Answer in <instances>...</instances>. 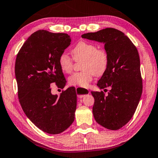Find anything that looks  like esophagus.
Segmentation results:
<instances>
[{
	"instance_id": "esophagus-1",
	"label": "esophagus",
	"mask_w": 158,
	"mask_h": 158,
	"mask_svg": "<svg viewBox=\"0 0 158 158\" xmlns=\"http://www.w3.org/2000/svg\"><path fill=\"white\" fill-rule=\"evenodd\" d=\"M76 89H77V96H78V97L80 98H82L86 96V95L90 94V91L88 89H81V88H77Z\"/></svg>"
}]
</instances>
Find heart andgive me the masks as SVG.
Masks as SVG:
<instances>
[{"label": "heart", "instance_id": "1", "mask_svg": "<svg viewBox=\"0 0 158 158\" xmlns=\"http://www.w3.org/2000/svg\"><path fill=\"white\" fill-rule=\"evenodd\" d=\"M72 54L75 60H83L81 69L83 71L75 72L69 77V84L86 88L92 81L93 77L101 76L107 70L109 57L104 49L97 48L94 44L87 41H79L72 49ZM59 65L64 73H70L73 67V60L66 53L59 57Z\"/></svg>", "mask_w": 158, "mask_h": 158}]
</instances>
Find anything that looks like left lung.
Masks as SVG:
<instances>
[{"label": "left lung", "instance_id": "obj_1", "mask_svg": "<svg viewBox=\"0 0 158 158\" xmlns=\"http://www.w3.org/2000/svg\"><path fill=\"white\" fill-rule=\"evenodd\" d=\"M81 37L103 44L109 57L108 67L97 86L101 89L110 86L111 90L107 96L102 91H91L95 120L107 129H119L133 117L141 97L139 52L123 32L114 28L84 34Z\"/></svg>", "mask_w": 158, "mask_h": 158}]
</instances>
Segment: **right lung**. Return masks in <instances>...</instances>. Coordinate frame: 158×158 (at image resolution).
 <instances>
[{
	"mask_svg": "<svg viewBox=\"0 0 158 158\" xmlns=\"http://www.w3.org/2000/svg\"><path fill=\"white\" fill-rule=\"evenodd\" d=\"M63 33L39 30L32 34L17 54L15 72L19 102L35 126L50 134L62 133L73 123L77 93L69 87L60 96L51 93V84L63 89L66 80L59 57L70 45Z\"/></svg>",
	"mask_w": 158,
	"mask_h": 158,
	"instance_id": "right-lung-1",
	"label": "right lung"
}]
</instances>
